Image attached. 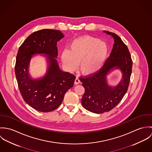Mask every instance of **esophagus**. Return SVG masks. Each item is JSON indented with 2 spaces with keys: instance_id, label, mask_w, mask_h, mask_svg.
<instances>
[{
  "instance_id": "obj_1",
  "label": "esophagus",
  "mask_w": 152,
  "mask_h": 152,
  "mask_svg": "<svg viewBox=\"0 0 152 152\" xmlns=\"http://www.w3.org/2000/svg\"><path fill=\"white\" fill-rule=\"evenodd\" d=\"M80 83V79L78 78H75V81H74V84L75 85H78V84H79Z\"/></svg>"
}]
</instances>
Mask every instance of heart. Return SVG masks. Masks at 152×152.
Segmentation results:
<instances>
[{"instance_id":"heart-1","label":"heart","mask_w":152,"mask_h":152,"mask_svg":"<svg viewBox=\"0 0 152 152\" xmlns=\"http://www.w3.org/2000/svg\"><path fill=\"white\" fill-rule=\"evenodd\" d=\"M108 55V45L99 39L85 36L74 40L69 50L62 52L61 58L68 71L79 69L85 76L97 73L104 65Z\"/></svg>"}]
</instances>
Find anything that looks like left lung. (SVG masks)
<instances>
[{
	"mask_svg": "<svg viewBox=\"0 0 152 152\" xmlns=\"http://www.w3.org/2000/svg\"><path fill=\"white\" fill-rule=\"evenodd\" d=\"M114 40L113 48L102 68L94 75L80 78L85 93L81 99L83 107L88 110L102 113L114 108L126 93L130 82L132 61L127 46L116 34L104 31ZM118 69L122 72V79L116 86H110L107 75Z\"/></svg>",
	"mask_w": 152,
	"mask_h": 152,
	"instance_id": "8db88e82",
	"label": "left lung"
}]
</instances>
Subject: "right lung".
I'll list each match as a JSON object with an SVG mask.
<instances>
[{
    "label": "right lung",
    "mask_w": 152,
    "mask_h": 152,
    "mask_svg": "<svg viewBox=\"0 0 152 152\" xmlns=\"http://www.w3.org/2000/svg\"><path fill=\"white\" fill-rule=\"evenodd\" d=\"M64 37L59 30L43 29L31 34L20 47L16 57L15 74L24 101L33 108L51 112L62 103L65 92L74 86L75 75L60 69L56 58L57 43ZM43 54L48 69L43 77L33 79L29 66L34 55Z\"/></svg>",
    "instance_id": "right-lung-1"
}]
</instances>
